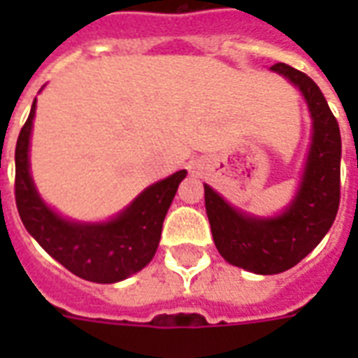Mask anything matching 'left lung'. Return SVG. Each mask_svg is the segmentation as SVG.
Segmentation results:
<instances>
[{
    "label": "left lung",
    "mask_w": 358,
    "mask_h": 358,
    "mask_svg": "<svg viewBox=\"0 0 358 358\" xmlns=\"http://www.w3.org/2000/svg\"><path fill=\"white\" fill-rule=\"evenodd\" d=\"M271 70L299 89L312 119V143L294 199L277 215L256 217L204 184L206 213L219 255L256 275H277L299 264L325 238L340 204L342 139L327 100L299 70L284 63L273 64Z\"/></svg>",
    "instance_id": "8db88e82"
}]
</instances>
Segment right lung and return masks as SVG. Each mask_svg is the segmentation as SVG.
Listing matches in <instances>:
<instances>
[{
	"label": "right lung",
	"mask_w": 358,
	"mask_h": 358,
	"mask_svg": "<svg viewBox=\"0 0 358 358\" xmlns=\"http://www.w3.org/2000/svg\"><path fill=\"white\" fill-rule=\"evenodd\" d=\"M35 109L36 98L14 152V195L25 230L48 255L80 278L113 284L131 277L156 255L163 219L187 171H178L148 185L109 221L81 223L63 217L42 201L31 176L29 143Z\"/></svg>",
	"instance_id": "add662e5"
}]
</instances>
